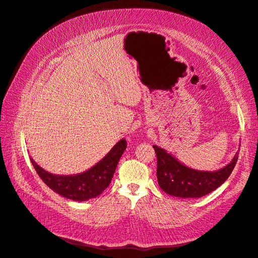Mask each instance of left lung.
<instances>
[{
	"label": "left lung",
	"instance_id": "left-lung-1",
	"mask_svg": "<svg viewBox=\"0 0 258 258\" xmlns=\"http://www.w3.org/2000/svg\"><path fill=\"white\" fill-rule=\"evenodd\" d=\"M157 156V179L166 194L179 198H201L222 184L233 171L238 153L224 168L217 171H201L184 166L165 149L153 146Z\"/></svg>",
	"mask_w": 258,
	"mask_h": 258
}]
</instances>
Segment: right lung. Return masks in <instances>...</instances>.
I'll return each instance as SVG.
<instances>
[{"instance_id": "add662e5", "label": "right lung", "mask_w": 258, "mask_h": 258, "mask_svg": "<svg viewBox=\"0 0 258 258\" xmlns=\"http://www.w3.org/2000/svg\"><path fill=\"white\" fill-rule=\"evenodd\" d=\"M126 141L117 142L114 147L89 170L78 175L60 176L44 170L31 158L41 180L56 194L75 201H87L100 196L109 187L118 160L126 149Z\"/></svg>"}]
</instances>
